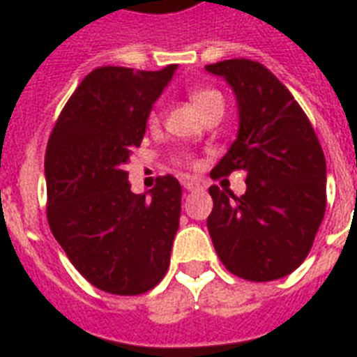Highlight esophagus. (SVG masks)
<instances>
[{
	"mask_svg": "<svg viewBox=\"0 0 357 357\" xmlns=\"http://www.w3.org/2000/svg\"><path fill=\"white\" fill-rule=\"evenodd\" d=\"M181 183H183V189H187V191H197V189L201 187L197 181H193V179H189V178L181 179Z\"/></svg>",
	"mask_w": 357,
	"mask_h": 357,
	"instance_id": "1",
	"label": "esophagus"
}]
</instances>
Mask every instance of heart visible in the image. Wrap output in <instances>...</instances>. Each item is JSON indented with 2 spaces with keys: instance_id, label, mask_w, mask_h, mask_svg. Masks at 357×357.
<instances>
[{
  "instance_id": "heart-1",
  "label": "heart",
  "mask_w": 357,
  "mask_h": 357,
  "mask_svg": "<svg viewBox=\"0 0 357 357\" xmlns=\"http://www.w3.org/2000/svg\"><path fill=\"white\" fill-rule=\"evenodd\" d=\"M189 99L193 102L195 107L199 109V112H204V110L208 109L210 105H214V102H224V97L220 91L216 89H206V88H199V89H193L191 93H189ZM158 122V114L153 112L151 116H149V124L155 126Z\"/></svg>"
}]
</instances>
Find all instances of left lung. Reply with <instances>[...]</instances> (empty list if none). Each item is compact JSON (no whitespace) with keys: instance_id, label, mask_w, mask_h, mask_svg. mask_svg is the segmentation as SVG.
<instances>
[{"instance_id":"obj_1","label":"left lung","mask_w":357,"mask_h":357,"mask_svg":"<svg viewBox=\"0 0 357 357\" xmlns=\"http://www.w3.org/2000/svg\"><path fill=\"white\" fill-rule=\"evenodd\" d=\"M231 86L239 132L214 179L247 172V191L235 197L212 185L206 225L220 260L233 275L273 281L289 275L310 252L327 204V166L310 120L291 91L250 59L206 66Z\"/></svg>"}]
</instances>
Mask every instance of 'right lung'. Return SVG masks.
I'll use <instances>...</instances> for the list:
<instances>
[{
	"label": "right lung",
	"instance_id": "1",
	"mask_svg": "<svg viewBox=\"0 0 357 357\" xmlns=\"http://www.w3.org/2000/svg\"><path fill=\"white\" fill-rule=\"evenodd\" d=\"M176 68H95L68 99L47 141L51 233L74 268L110 294L151 291L170 266L181 185L174 176H160L149 193L135 195L124 164L141 145L151 109Z\"/></svg>",
	"mask_w": 357,
	"mask_h": 357
}]
</instances>
